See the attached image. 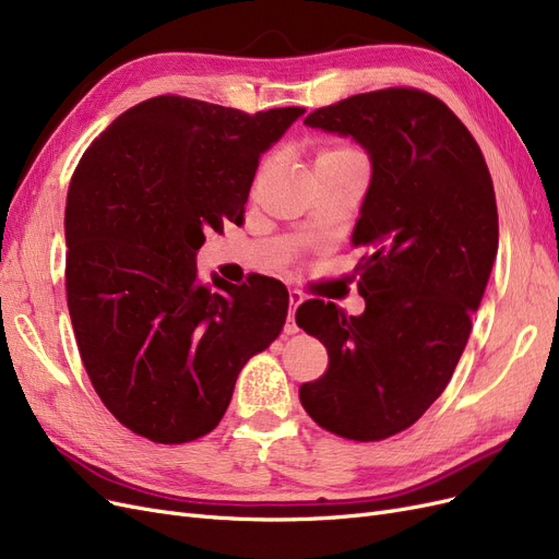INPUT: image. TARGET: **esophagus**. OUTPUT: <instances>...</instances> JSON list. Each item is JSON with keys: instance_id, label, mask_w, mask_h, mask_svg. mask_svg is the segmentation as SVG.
<instances>
[{"instance_id": "34e87169", "label": "esophagus", "mask_w": 559, "mask_h": 559, "mask_svg": "<svg viewBox=\"0 0 559 559\" xmlns=\"http://www.w3.org/2000/svg\"><path fill=\"white\" fill-rule=\"evenodd\" d=\"M304 301V297L297 293V290H290V318H287V322H285V334H297L299 332V328L295 325V311H297V306Z\"/></svg>"}]
</instances>
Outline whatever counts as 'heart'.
Instances as JSON below:
<instances>
[{"instance_id":"obj_1","label":"heart","mask_w":559,"mask_h":559,"mask_svg":"<svg viewBox=\"0 0 559 559\" xmlns=\"http://www.w3.org/2000/svg\"><path fill=\"white\" fill-rule=\"evenodd\" d=\"M359 157L355 151L344 148V146H336V148H322L316 157V169L318 167H325V165H336V162H346V159H355Z\"/></svg>"}]
</instances>
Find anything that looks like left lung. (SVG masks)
<instances>
[{"label":"left lung","instance_id":"8db88e82","mask_svg":"<svg viewBox=\"0 0 559 559\" xmlns=\"http://www.w3.org/2000/svg\"><path fill=\"white\" fill-rule=\"evenodd\" d=\"M304 124L362 146L371 181L350 234L367 248L365 311L299 306L297 325L330 355L299 402L338 437L381 441L416 423L460 362L499 248L492 178L462 120L420 90L355 95Z\"/></svg>","mask_w":559,"mask_h":559}]
</instances>
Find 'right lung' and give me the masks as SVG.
Wrapping results in <instances>:
<instances>
[{"label":"right lung","instance_id":"right-lung-1","mask_svg":"<svg viewBox=\"0 0 559 559\" xmlns=\"http://www.w3.org/2000/svg\"><path fill=\"white\" fill-rule=\"evenodd\" d=\"M306 109L248 116L162 95L118 116L67 192V304L99 400L134 435L186 443L215 429L239 371L287 318L285 285L197 281L206 234L243 225L262 153Z\"/></svg>","mask_w":559,"mask_h":559}]
</instances>
